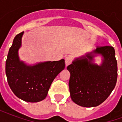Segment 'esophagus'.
<instances>
[{"instance_id": "34e87169", "label": "esophagus", "mask_w": 122, "mask_h": 122, "mask_svg": "<svg viewBox=\"0 0 122 122\" xmlns=\"http://www.w3.org/2000/svg\"><path fill=\"white\" fill-rule=\"evenodd\" d=\"M72 63V57L71 56H67L65 57V65L68 66Z\"/></svg>"}]
</instances>
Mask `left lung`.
Wrapping results in <instances>:
<instances>
[{
	"label": "left lung",
	"instance_id": "obj_1",
	"mask_svg": "<svg viewBox=\"0 0 122 122\" xmlns=\"http://www.w3.org/2000/svg\"><path fill=\"white\" fill-rule=\"evenodd\" d=\"M97 55L103 57L100 66L93 63ZM67 70L71 74L69 86L72 101L84 107H97L107 99L116 84L118 66L114 48L97 47L75 59Z\"/></svg>",
	"mask_w": 122,
	"mask_h": 122
}]
</instances>
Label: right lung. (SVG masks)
Here are the masks:
<instances>
[{
    "mask_svg": "<svg viewBox=\"0 0 122 122\" xmlns=\"http://www.w3.org/2000/svg\"><path fill=\"white\" fill-rule=\"evenodd\" d=\"M23 32L15 36L8 51L6 61L7 80L18 98L27 102H39L46 97L53 80L65 69V60L46 61L32 66L20 61L18 50Z\"/></svg>",
    "mask_w": 122,
    "mask_h": 122,
    "instance_id": "right-lung-1",
    "label": "right lung"
}]
</instances>
